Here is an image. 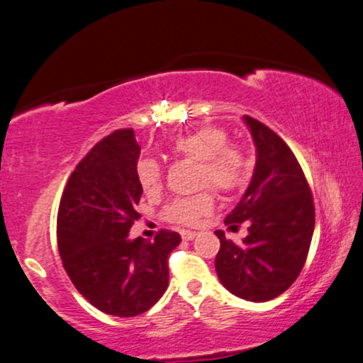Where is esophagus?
Masks as SVG:
<instances>
[{
  "instance_id": "esophagus-1",
  "label": "esophagus",
  "mask_w": 363,
  "mask_h": 363,
  "mask_svg": "<svg viewBox=\"0 0 363 363\" xmlns=\"http://www.w3.org/2000/svg\"><path fill=\"white\" fill-rule=\"evenodd\" d=\"M196 237V232H190V230H182V238L183 240H193Z\"/></svg>"
}]
</instances>
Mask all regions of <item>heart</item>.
Instances as JSON below:
<instances>
[{
	"instance_id": "obj_1",
	"label": "heart",
	"mask_w": 363,
	"mask_h": 363,
	"mask_svg": "<svg viewBox=\"0 0 363 363\" xmlns=\"http://www.w3.org/2000/svg\"><path fill=\"white\" fill-rule=\"evenodd\" d=\"M227 131L216 126H201L172 141V152L177 157L196 163V183L210 186L218 193H230L243 183L245 155L235 145H228ZM136 175L145 193L162 190L163 173L155 160H141ZM213 208V195L201 191L190 199L173 201L164 210V216L173 223L193 225Z\"/></svg>"
}]
</instances>
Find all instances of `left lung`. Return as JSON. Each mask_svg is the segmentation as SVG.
Here are the masks:
<instances>
[{
    "instance_id": "1",
    "label": "left lung",
    "mask_w": 363,
    "mask_h": 363,
    "mask_svg": "<svg viewBox=\"0 0 363 363\" xmlns=\"http://www.w3.org/2000/svg\"><path fill=\"white\" fill-rule=\"evenodd\" d=\"M257 148L250 185L225 223H248L242 243L216 230L220 250L216 275L225 289L248 302L284 294L307 260L315 227V206L307 178L289 145L262 121L245 115Z\"/></svg>"
}]
</instances>
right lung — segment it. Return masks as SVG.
Listing matches in <instances>:
<instances>
[{
  "instance_id": "add662e5",
  "label": "right lung",
  "mask_w": 363,
  "mask_h": 363,
  "mask_svg": "<svg viewBox=\"0 0 363 363\" xmlns=\"http://www.w3.org/2000/svg\"><path fill=\"white\" fill-rule=\"evenodd\" d=\"M133 130H116L89 150L69 175L58 208V250L74 289L103 313L135 317L162 298L168 255L180 233L160 230L153 242L130 240L140 218Z\"/></svg>"
}]
</instances>
